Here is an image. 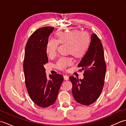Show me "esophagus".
I'll return each instance as SVG.
<instances>
[{
	"label": "esophagus",
	"mask_w": 126,
	"mask_h": 126,
	"mask_svg": "<svg viewBox=\"0 0 126 126\" xmlns=\"http://www.w3.org/2000/svg\"><path fill=\"white\" fill-rule=\"evenodd\" d=\"M64 79L65 80H68L69 79V76L66 75H64Z\"/></svg>",
	"instance_id": "esophagus-1"
}]
</instances>
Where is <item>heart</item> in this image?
Segmentation results:
<instances>
[{
    "label": "heart",
    "instance_id": "heart-1",
    "mask_svg": "<svg viewBox=\"0 0 126 126\" xmlns=\"http://www.w3.org/2000/svg\"><path fill=\"white\" fill-rule=\"evenodd\" d=\"M57 40L50 39L48 41L46 52L50 58H54L57 54L58 43L69 44L68 52L76 57L83 56L89 49L91 39L87 33H81L76 30L68 32H60L57 33ZM73 64L70 57H62L56 63V67L60 70H65Z\"/></svg>",
    "mask_w": 126,
    "mask_h": 126
}]
</instances>
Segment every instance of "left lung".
Here are the masks:
<instances>
[{"mask_svg": "<svg viewBox=\"0 0 126 126\" xmlns=\"http://www.w3.org/2000/svg\"><path fill=\"white\" fill-rule=\"evenodd\" d=\"M79 70H84L82 79L70 76L73 84L72 93L75 100L83 105L88 106L97 100L104 86L106 72L103 48L98 36H91L87 52L78 64Z\"/></svg>", "mask_w": 126, "mask_h": 126, "instance_id": "left-lung-1", "label": "left lung"}]
</instances>
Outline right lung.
Wrapping results in <instances>:
<instances>
[{"instance_id": "obj_1", "label": "right lung", "mask_w": 126, "mask_h": 126, "mask_svg": "<svg viewBox=\"0 0 126 126\" xmlns=\"http://www.w3.org/2000/svg\"><path fill=\"white\" fill-rule=\"evenodd\" d=\"M54 28L46 26L37 29L26 43L23 63L25 82L29 96L41 107L55 103L63 77L61 74L47 76L44 65L48 62L46 47Z\"/></svg>"}]
</instances>
